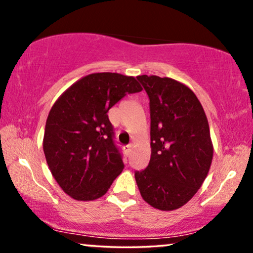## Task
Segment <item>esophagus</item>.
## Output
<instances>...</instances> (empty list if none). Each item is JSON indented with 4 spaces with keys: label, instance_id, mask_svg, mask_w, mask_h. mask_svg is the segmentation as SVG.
Listing matches in <instances>:
<instances>
[{
    "label": "esophagus",
    "instance_id": "esophagus-1",
    "mask_svg": "<svg viewBox=\"0 0 253 253\" xmlns=\"http://www.w3.org/2000/svg\"><path fill=\"white\" fill-rule=\"evenodd\" d=\"M130 151H132V146H130V145H126V146H124V152L126 153L127 156L129 155Z\"/></svg>",
    "mask_w": 253,
    "mask_h": 253
}]
</instances>
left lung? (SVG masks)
Wrapping results in <instances>:
<instances>
[{"label": "left lung", "mask_w": 253, "mask_h": 253, "mask_svg": "<svg viewBox=\"0 0 253 253\" xmlns=\"http://www.w3.org/2000/svg\"><path fill=\"white\" fill-rule=\"evenodd\" d=\"M150 98L151 158L135 171L141 197L159 211L182 207L197 193L211 159L210 125L193 90L169 77L138 76Z\"/></svg>", "instance_id": "1"}]
</instances>
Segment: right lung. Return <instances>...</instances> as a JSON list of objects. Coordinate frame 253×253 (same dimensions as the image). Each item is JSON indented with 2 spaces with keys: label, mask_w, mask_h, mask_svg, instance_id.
Instances as JSON below:
<instances>
[{
  "label": "right lung",
  "mask_w": 253,
  "mask_h": 253,
  "mask_svg": "<svg viewBox=\"0 0 253 253\" xmlns=\"http://www.w3.org/2000/svg\"><path fill=\"white\" fill-rule=\"evenodd\" d=\"M143 90L132 76L90 74L60 95L48 113L43 153L52 176L72 199L103 196L124 169L108 110L127 94Z\"/></svg>",
  "instance_id": "obj_1"
}]
</instances>
